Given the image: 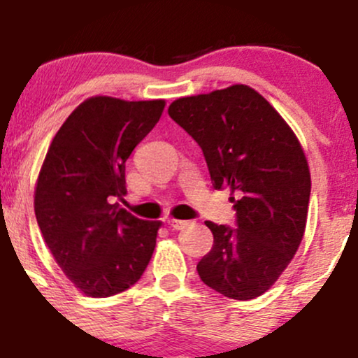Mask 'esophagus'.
I'll list each match as a JSON object with an SVG mask.
<instances>
[{
    "label": "esophagus",
    "mask_w": 358,
    "mask_h": 358,
    "mask_svg": "<svg viewBox=\"0 0 358 358\" xmlns=\"http://www.w3.org/2000/svg\"><path fill=\"white\" fill-rule=\"evenodd\" d=\"M166 223H168L169 227H171L173 230H180L183 229V227H187V222L185 220H176V218H168L166 220Z\"/></svg>",
    "instance_id": "34e87169"
}]
</instances>
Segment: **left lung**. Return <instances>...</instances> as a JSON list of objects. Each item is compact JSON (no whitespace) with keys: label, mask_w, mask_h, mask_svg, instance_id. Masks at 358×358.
Here are the masks:
<instances>
[{"label":"left lung","mask_w":358,"mask_h":358,"mask_svg":"<svg viewBox=\"0 0 358 358\" xmlns=\"http://www.w3.org/2000/svg\"><path fill=\"white\" fill-rule=\"evenodd\" d=\"M169 117L202 149L215 189H230L237 229L206 222L213 248L197 263L206 286L252 299L275 284L305 236L310 169L298 136L256 90L175 100Z\"/></svg>","instance_id":"8db88e82"}]
</instances>
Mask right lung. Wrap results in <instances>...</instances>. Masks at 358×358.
Listing matches in <instances>:
<instances>
[{
	"label": "right lung",
	"instance_id": "right-lung-1",
	"mask_svg": "<svg viewBox=\"0 0 358 358\" xmlns=\"http://www.w3.org/2000/svg\"><path fill=\"white\" fill-rule=\"evenodd\" d=\"M164 100L92 96L66 119L48 147L34 189L39 230L83 294L107 298L142 277L161 222L119 208L133 149L157 124Z\"/></svg>",
	"mask_w": 358,
	"mask_h": 358
}]
</instances>
